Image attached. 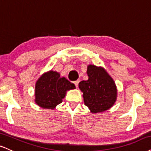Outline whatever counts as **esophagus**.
<instances>
[{
  "label": "esophagus",
  "mask_w": 151,
  "mask_h": 151,
  "mask_svg": "<svg viewBox=\"0 0 151 151\" xmlns=\"http://www.w3.org/2000/svg\"><path fill=\"white\" fill-rule=\"evenodd\" d=\"M79 80H77V81H74V85H75L76 86V87H78V85H79Z\"/></svg>",
  "instance_id": "esophagus-1"
}]
</instances>
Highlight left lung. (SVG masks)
I'll list each match as a JSON object with an SVG mask.
<instances>
[{
  "mask_svg": "<svg viewBox=\"0 0 151 151\" xmlns=\"http://www.w3.org/2000/svg\"><path fill=\"white\" fill-rule=\"evenodd\" d=\"M87 74L88 80L79 83V88L83 92L84 104L92 113L110 109L117 99L115 81L101 67L89 65L87 67Z\"/></svg>",
  "mask_w": 151,
  "mask_h": 151,
  "instance_id": "8db88e82",
  "label": "left lung"
}]
</instances>
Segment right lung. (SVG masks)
Instances as JSON below:
<instances>
[{
  "instance_id": "obj_1",
  "label": "right lung",
  "mask_w": 151,
  "mask_h": 151,
  "mask_svg": "<svg viewBox=\"0 0 151 151\" xmlns=\"http://www.w3.org/2000/svg\"><path fill=\"white\" fill-rule=\"evenodd\" d=\"M75 86L54 71L46 72L38 79L35 86V103L43 108L54 109L63 102L67 91Z\"/></svg>"
}]
</instances>
